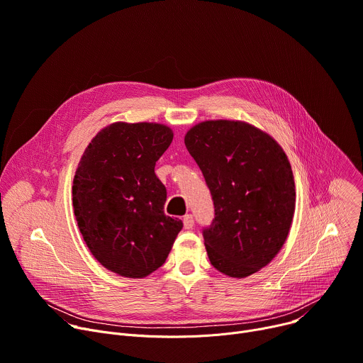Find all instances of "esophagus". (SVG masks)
I'll use <instances>...</instances> for the list:
<instances>
[{
  "instance_id": "obj_1",
  "label": "esophagus",
  "mask_w": 363,
  "mask_h": 363,
  "mask_svg": "<svg viewBox=\"0 0 363 363\" xmlns=\"http://www.w3.org/2000/svg\"><path fill=\"white\" fill-rule=\"evenodd\" d=\"M182 221H184V227H185V228L189 230V228L194 227V217H192L191 214L184 216V220H182Z\"/></svg>"
}]
</instances>
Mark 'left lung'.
<instances>
[{"instance_id":"1","label":"left lung","mask_w":363,"mask_h":363,"mask_svg":"<svg viewBox=\"0 0 363 363\" xmlns=\"http://www.w3.org/2000/svg\"><path fill=\"white\" fill-rule=\"evenodd\" d=\"M185 146L211 192L214 218L203 228L211 265L246 278L284 246L295 211V184L282 147L243 121L210 120L194 125Z\"/></svg>"}]
</instances>
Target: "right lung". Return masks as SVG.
I'll return each mask as SVG.
<instances>
[{"label":"right lung","mask_w":363,"mask_h":363,"mask_svg":"<svg viewBox=\"0 0 363 363\" xmlns=\"http://www.w3.org/2000/svg\"><path fill=\"white\" fill-rule=\"evenodd\" d=\"M174 139L157 123H113L85 149L72 185L74 213L94 257L125 278L160 268L182 221L164 214L155 164Z\"/></svg>","instance_id":"1"}]
</instances>
